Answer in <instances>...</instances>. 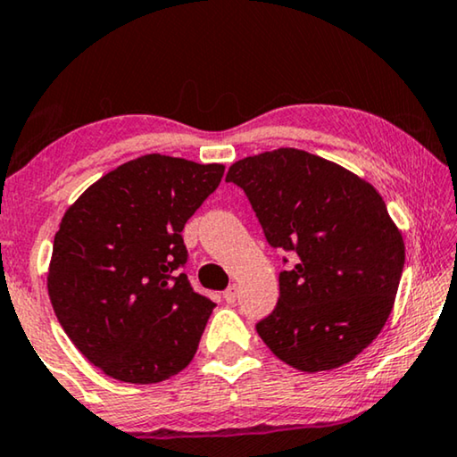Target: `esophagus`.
Masks as SVG:
<instances>
[{
	"label": "esophagus",
	"mask_w": 457,
	"mask_h": 457,
	"mask_svg": "<svg viewBox=\"0 0 457 457\" xmlns=\"http://www.w3.org/2000/svg\"><path fill=\"white\" fill-rule=\"evenodd\" d=\"M222 297H224V302H227V303H235L237 302V287L235 285L228 287V289L222 293Z\"/></svg>",
	"instance_id": "obj_1"
}]
</instances>
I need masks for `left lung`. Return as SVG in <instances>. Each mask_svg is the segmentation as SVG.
I'll list each match as a JSON object with an SVG mask.
<instances>
[{
	"label": "left lung",
	"instance_id": "obj_1",
	"mask_svg": "<svg viewBox=\"0 0 457 457\" xmlns=\"http://www.w3.org/2000/svg\"><path fill=\"white\" fill-rule=\"evenodd\" d=\"M272 247L297 255L278 277L274 312L258 335L285 364L333 370L360 355L395 303L405 245L380 193L335 162L295 147L228 168Z\"/></svg>",
	"mask_w": 457,
	"mask_h": 457
}]
</instances>
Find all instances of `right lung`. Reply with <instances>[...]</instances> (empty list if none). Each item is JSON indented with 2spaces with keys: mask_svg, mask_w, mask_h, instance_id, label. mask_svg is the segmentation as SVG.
<instances>
[{
  "mask_svg": "<svg viewBox=\"0 0 457 457\" xmlns=\"http://www.w3.org/2000/svg\"><path fill=\"white\" fill-rule=\"evenodd\" d=\"M222 164L147 154L96 180L54 237L47 293L91 364L122 383L152 385L185 370L214 302L191 289L185 222Z\"/></svg>",
  "mask_w": 457,
  "mask_h": 457,
  "instance_id": "1",
  "label": "right lung"
}]
</instances>
